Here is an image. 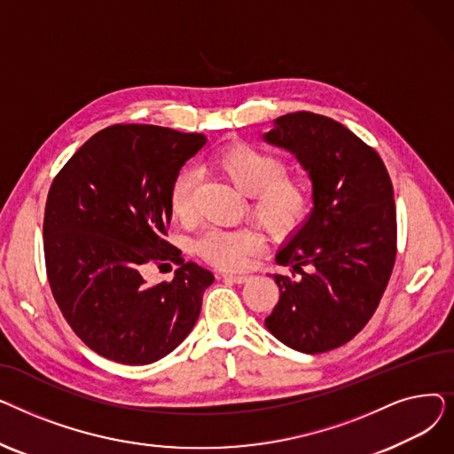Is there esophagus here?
Masks as SVG:
<instances>
[{
  "label": "esophagus",
  "mask_w": 454,
  "mask_h": 454,
  "mask_svg": "<svg viewBox=\"0 0 454 454\" xmlns=\"http://www.w3.org/2000/svg\"><path fill=\"white\" fill-rule=\"evenodd\" d=\"M224 281H233V283H247L250 279L248 274H223Z\"/></svg>",
  "instance_id": "obj_1"
}]
</instances>
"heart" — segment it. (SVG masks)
<instances>
[{"label": "heart", "mask_w": 454, "mask_h": 454, "mask_svg": "<svg viewBox=\"0 0 454 454\" xmlns=\"http://www.w3.org/2000/svg\"><path fill=\"white\" fill-rule=\"evenodd\" d=\"M209 169L248 197L250 217L276 239L291 235L303 223L309 209V187L294 175H287L283 158L245 141L219 147L207 160ZM195 178L182 171L169 189V207L178 221L193 215L191 193ZM261 235L250 228L209 230L197 241V252L221 269H241L261 248Z\"/></svg>", "instance_id": "heart-1"}]
</instances>
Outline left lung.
Returning <instances> with one entry per match:
<instances>
[{
  "label": "left lung",
  "instance_id": "1",
  "mask_svg": "<svg viewBox=\"0 0 454 454\" xmlns=\"http://www.w3.org/2000/svg\"><path fill=\"white\" fill-rule=\"evenodd\" d=\"M296 156L313 184V209L276 254L293 267L274 274L279 300L265 318L296 351L324 353L359 333L375 313L395 261V204L387 167L349 129L325 115L294 112L263 134ZM309 265L305 273L301 267Z\"/></svg>",
  "mask_w": 454,
  "mask_h": 454
}]
</instances>
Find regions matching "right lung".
Returning a JSON list of instances; mask_svg holds the SVG:
<instances>
[{"mask_svg":"<svg viewBox=\"0 0 454 454\" xmlns=\"http://www.w3.org/2000/svg\"><path fill=\"white\" fill-rule=\"evenodd\" d=\"M204 134L114 125L69 158L43 215L47 279L67 324L95 353L143 366L169 355L199 320L215 276L184 263L167 237L169 189ZM179 265L171 284L149 286L151 262Z\"/></svg>","mask_w":454,"mask_h":454,"instance_id":"obj_1","label":"right lung"}]
</instances>
